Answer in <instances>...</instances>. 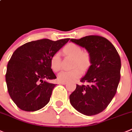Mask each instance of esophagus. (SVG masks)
Returning <instances> with one entry per match:
<instances>
[{
  "instance_id": "1",
  "label": "esophagus",
  "mask_w": 132,
  "mask_h": 132,
  "mask_svg": "<svg viewBox=\"0 0 132 132\" xmlns=\"http://www.w3.org/2000/svg\"><path fill=\"white\" fill-rule=\"evenodd\" d=\"M66 82H59V84H66Z\"/></svg>"
}]
</instances>
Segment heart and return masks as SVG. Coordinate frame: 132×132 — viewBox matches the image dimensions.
Segmentation results:
<instances>
[{"mask_svg": "<svg viewBox=\"0 0 132 132\" xmlns=\"http://www.w3.org/2000/svg\"><path fill=\"white\" fill-rule=\"evenodd\" d=\"M65 54L73 58V67H77L72 70L62 71L58 74L57 79L59 82H68L79 77L82 71L85 70L90 64V55L87 51H82L79 46L74 43H69L63 49ZM51 68L53 71H59L61 68V60L60 53L56 52L53 55L50 60ZM78 67L80 68V69Z\"/></svg>", "mask_w": 132, "mask_h": 132, "instance_id": "heart-1", "label": "heart"}]
</instances>
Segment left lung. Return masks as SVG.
Instances as JSON below:
<instances>
[{"instance_id":"left-lung-1","label":"left lung","mask_w":132,"mask_h":132,"mask_svg":"<svg viewBox=\"0 0 132 132\" xmlns=\"http://www.w3.org/2000/svg\"><path fill=\"white\" fill-rule=\"evenodd\" d=\"M71 42L84 48L90 55V66L70 95L76 110L88 116L105 110L117 92L121 79V58L114 46L106 38L89 35Z\"/></svg>"}]
</instances>
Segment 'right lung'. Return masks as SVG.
Segmentation results:
<instances>
[{"instance_id": "obj_1", "label": "right lung", "mask_w": 132, "mask_h": 132, "mask_svg": "<svg viewBox=\"0 0 132 132\" xmlns=\"http://www.w3.org/2000/svg\"><path fill=\"white\" fill-rule=\"evenodd\" d=\"M70 39L29 42L13 53L7 66L6 81L9 95L22 110H39L49 103L56 84L46 80L57 78L51 68V58Z\"/></svg>"}]
</instances>
